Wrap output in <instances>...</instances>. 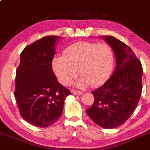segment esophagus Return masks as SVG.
I'll list each match as a JSON object with an SVG mask.
<instances>
[{
  "label": "esophagus",
  "mask_w": 150,
  "mask_h": 150,
  "mask_svg": "<svg viewBox=\"0 0 150 150\" xmlns=\"http://www.w3.org/2000/svg\"><path fill=\"white\" fill-rule=\"evenodd\" d=\"M71 92L72 94H74V95H80L82 94V92H81V91L76 90V89H71Z\"/></svg>",
  "instance_id": "1"
}]
</instances>
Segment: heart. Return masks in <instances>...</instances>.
<instances>
[{
  "label": "heart",
  "instance_id": "1",
  "mask_svg": "<svg viewBox=\"0 0 150 150\" xmlns=\"http://www.w3.org/2000/svg\"><path fill=\"white\" fill-rule=\"evenodd\" d=\"M113 65L114 53L109 45L86 41L71 45L64 50L63 56H55L52 61V70L61 84L69 85L79 73L81 76L79 86L103 84Z\"/></svg>",
  "mask_w": 150,
  "mask_h": 150
}]
</instances>
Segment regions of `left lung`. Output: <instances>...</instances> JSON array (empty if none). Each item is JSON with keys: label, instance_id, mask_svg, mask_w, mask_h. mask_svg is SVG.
Here are the masks:
<instances>
[{"label": "left lung", "instance_id": "1", "mask_svg": "<svg viewBox=\"0 0 150 150\" xmlns=\"http://www.w3.org/2000/svg\"><path fill=\"white\" fill-rule=\"evenodd\" d=\"M116 58V69L103 86L92 91L95 101L86 113L97 125L113 129L123 124L137 107L142 90L141 62L126 44L105 36Z\"/></svg>", "mask_w": 150, "mask_h": 150}]
</instances>
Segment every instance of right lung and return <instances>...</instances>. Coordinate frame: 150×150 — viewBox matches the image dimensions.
<instances>
[{
  "label": "right lung",
  "instance_id": "right-lung-1",
  "mask_svg": "<svg viewBox=\"0 0 150 150\" xmlns=\"http://www.w3.org/2000/svg\"><path fill=\"white\" fill-rule=\"evenodd\" d=\"M59 36H46L21 52L16 69L14 97L21 117L30 124L45 128L55 123L71 95L52 71V61Z\"/></svg>",
  "mask_w": 150,
  "mask_h": 150
}]
</instances>
